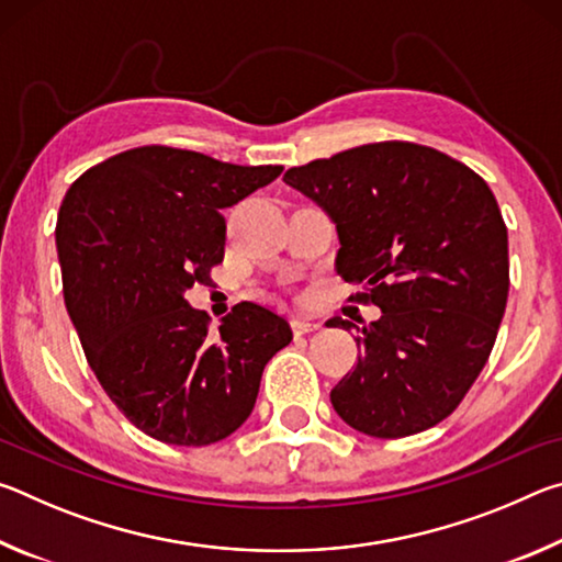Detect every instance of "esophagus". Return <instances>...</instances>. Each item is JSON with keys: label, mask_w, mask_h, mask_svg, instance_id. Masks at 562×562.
I'll use <instances>...</instances> for the list:
<instances>
[{"label": "esophagus", "mask_w": 562, "mask_h": 562, "mask_svg": "<svg viewBox=\"0 0 562 562\" xmlns=\"http://www.w3.org/2000/svg\"><path fill=\"white\" fill-rule=\"evenodd\" d=\"M322 325L319 322H312V319H304V317H294L292 319V331L294 335H310V331H317Z\"/></svg>", "instance_id": "obj_1"}]
</instances>
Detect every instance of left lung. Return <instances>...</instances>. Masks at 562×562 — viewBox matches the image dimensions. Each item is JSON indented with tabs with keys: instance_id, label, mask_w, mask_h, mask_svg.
Masks as SVG:
<instances>
[{
	"instance_id": "1",
	"label": "left lung",
	"mask_w": 562,
	"mask_h": 562,
	"mask_svg": "<svg viewBox=\"0 0 562 562\" xmlns=\"http://www.w3.org/2000/svg\"><path fill=\"white\" fill-rule=\"evenodd\" d=\"M284 183L337 225V272L382 317L331 389L345 422L402 439L443 422L486 367L508 302V231L479 173L441 150L382 140L290 168ZM327 327H355L335 317Z\"/></svg>"
}]
</instances>
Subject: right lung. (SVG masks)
I'll use <instances>...</instances> for the list:
<instances>
[{
    "mask_svg": "<svg viewBox=\"0 0 562 562\" xmlns=\"http://www.w3.org/2000/svg\"><path fill=\"white\" fill-rule=\"evenodd\" d=\"M280 173L144 146L89 168L64 198L66 310L103 392L158 441L207 446L240 429L265 364L292 341L288 319L255 302L235 304L213 335L186 300L223 262V207Z\"/></svg>",
    "mask_w": 562,
    "mask_h": 562,
    "instance_id": "right-lung-1",
    "label": "right lung"
}]
</instances>
